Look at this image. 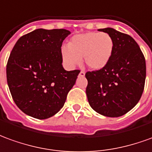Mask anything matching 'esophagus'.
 <instances>
[{
  "mask_svg": "<svg viewBox=\"0 0 152 152\" xmlns=\"http://www.w3.org/2000/svg\"><path fill=\"white\" fill-rule=\"evenodd\" d=\"M85 76V72L84 71H81L80 73H79V77H84Z\"/></svg>",
  "mask_w": 152,
  "mask_h": 152,
  "instance_id": "esophagus-1",
  "label": "esophagus"
}]
</instances>
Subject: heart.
<instances>
[{
    "instance_id": "b5f03b06",
    "label": "heart",
    "mask_w": 152,
    "mask_h": 152,
    "mask_svg": "<svg viewBox=\"0 0 152 152\" xmlns=\"http://www.w3.org/2000/svg\"><path fill=\"white\" fill-rule=\"evenodd\" d=\"M113 51L114 41L108 33L88 32L73 37L68 46L61 47V53L68 67L80 64L84 58L89 69L99 70L108 64Z\"/></svg>"
}]
</instances>
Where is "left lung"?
Here are the masks:
<instances>
[{
	"instance_id": "left-lung-1",
	"label": "left lung",
	"mask_w": 152,
	"mask_h": 152,
	"mask_svg": "<svg viewBox=\"0 0 152 152\" xmlns=\"http://www.w3.org/2000/svg\"><path fill=\"white\" fill-rule=\"evenodd\" d=\"M114 41V51L102 69L86 73V93L96 112L119 117L137 104L144 89L146 61L139 46L129 35L112 28L99 29Z\"/></svg>"
}]
</instances>
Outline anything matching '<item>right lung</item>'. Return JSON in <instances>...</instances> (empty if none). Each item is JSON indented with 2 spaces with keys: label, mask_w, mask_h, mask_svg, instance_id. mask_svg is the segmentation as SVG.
<instances>
[{
  "label": "right lung",
  "mask_w": 152,
  "mask_h": 152,
  "mask_svg": "<svg viewBox=\"0 0 152 152\" xmlns=\"http://www.w3.org/2000/svg\"><path fill=\"white\" fill-rule=\"evenodd\" d=\"M70 32L35 29L16 42L6 65L14 102L23 112L39 119L55 115L64 106L79 70L62 65L61 46Z\"/></svg>",
  "instance_id": "right-lung-1"
}]
</instances>
